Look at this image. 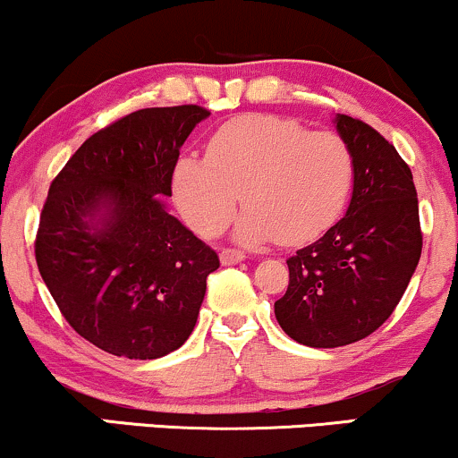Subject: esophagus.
I'll return each instance as SVG.
<instances>
[{
    "label": "esophagus",
    "mask_w": 458,
    "mask_h": 458,
    "mask_svg": "<svg viewBox=\"0 0 458 458\" xmlns=\"http://www.w3.org/2000/svg\"><path fill=\"white\" fill-rule=\"evenodd\" d=\"M245 260V254L241 250H233V247H228V250L222 251V262L224 265H236V262Z\"/></svg>",
    "instance_id": "esophagus-1"
}]
</instances>
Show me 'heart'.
Masks as SVG:
<instances>
[{
    "instance_id": "obj_1",
    "label": "heart",
    "mask_w": 458,
    "mask_h": 458,
    "mask_svg": "<svg viewBox=\"0 0 458 458\" xmlns=\"http://www.w3.org/2000/svg\"><path fill=\"white\" fill-rule=\"evenodd\" d=\"M353 178V152L340 135L245 114L215 131L207 157H181L172 185L178 211L198 234L222 233L243 199L247 211L236 225L243 243H306L338 219Z\"/></svg>"
}]
</instances>
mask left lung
<instances>
[{"instance_id":"left-lung-1","label":"left lung","mask_w":458,"mask_h":458,"mask_svg":"<svg viewBox=\"0 0 458 458\" xmlns=\"http://www.w3.org/2000/svg\"><path fill=\"white\" fill-rule=\"evenodd\" d=\"M335 129L355 161L349 211L286 260L288 288L276 301L280 327L314 349L357 343L379 329L422 254L418 193L407 163L361 120L340 114Z\"/></svg>"}]
</instances>
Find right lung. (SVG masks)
Returning a JSON list of instances; mask_svg holds the SVG:
<instances>
[{"mask_svg":"<svg viewBox=\"0 0 458 458\" xmlns=\"http://www.w3.org/2000/svg\"><path fill=\"white\" fill-rule=\"evenodd\" d=\"M199 105L148 107L97 131L51 181L36 265L81 338L129 360H157L196 327L219 256L165 211Z\"/></svg>","mask_w":458,"mask_h":458,"instance_id":"1","label":"right lung"}]
</instances>
